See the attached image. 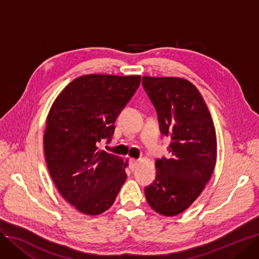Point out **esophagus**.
I'll use <instances>...</instances> for the list:
<instances>
[{"mask_svg": "<svg viewBox=\"0 0 259 259\" xmlns=\"http://www.w3.org/2000/svg\"><path fill=\"white\" fill-rule=\"evenodd\" d=\"M139 163H140L139 160H137V159H130V160H129L130 169H131V170H135V169L138 167Z\"/></svg>", "mask_w": 259, "mask_h": 259, "instance_id": "esophagus-1", "label": "esophagus"}]
</instances>
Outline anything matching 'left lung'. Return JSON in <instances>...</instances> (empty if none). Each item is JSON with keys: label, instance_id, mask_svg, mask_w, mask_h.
I'll list each match as a JSON object with an SVG mask.
<instances>
[{"label": "left lung", "instance_id": "8db88e82", "mask_svg": "<svg viewBox=\"0 0 259 259\" xmlns=\"http://www.w3.org/2000/svg\"><path fill=\"white\" fill-rule=\"evenodd\" d=\"M143 86L155 105L161 133L170 138L169 156L156 161V179L145 188V196L156 212L174 217L192 205L212 175L215 129L202 95L190 81L144 75Z\"/></svg>", "mask_w": 259, "mask_h": 259}]
</instances>
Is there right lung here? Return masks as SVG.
I'll return each instance as SVG.
<instances>
[{"label": "right lung", "instance_id": "obj_1", "mask_svg": "<svg viewBox=\"0 0 259 259\" xmlns=\"http://www.w3.org/2000/svg\"><path fill=\"white\" fill-rule=\"evenodd\" d=\"M141 82V75L88 74L57 96L47 117L45 157L54 185L80 212L97 215L114 203L128 162L100 150Z\"/></svg>", "mask_w": 259, "mask_h": 259}]
</instances>
